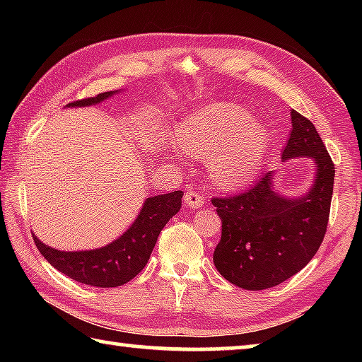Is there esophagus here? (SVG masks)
I'll use <instances>...</instances> for the list:
<instances>
[{"mask_svg": "<svg viewBox=\"0 0 362 362\" xmlns=\"http://www.w3.org/2000/svg\"><path fill=\"white\" fill-rule=\"evenodd\" d=\"M183 201H185V204L188 207H192V209H198V207L204 206L203 196L196 192H192V189H188V192L185 193V196H183Z\"/></svg>", "mask_w": 362, "mask_h": 362, "instance_id": "1", "label": "esophagus"}]
</instances>
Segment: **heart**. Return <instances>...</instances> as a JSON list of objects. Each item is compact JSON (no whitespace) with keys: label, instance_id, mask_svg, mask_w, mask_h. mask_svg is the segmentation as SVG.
Segmentation results:
<instances>
[{"label":"heart","instance_id":"obj_1","mask_svg":"<svg viewBox=\"0 0 362 362\" xmlns=\"http://www.w3.org/2000/svg\"><path fill=\"white\" fill-rule=\"evenodd\" d=\"M183 150L209 159L216 185L241 188L254 179L265 156L268 132L249 115L230 103H216L182 121L175 132Z\"/></svg>","mask_w":362,"mask_h":362}]
</instances>
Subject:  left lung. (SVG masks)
I'll return each instance as SVG.
<instances>
[{
  "label": "left lung",
  "mask_w": 362,
  "mask_h": 362,
  "mask_svg": "<svg viewBox=\"0 0 362 362\" xmlns=\"http://www.w3.org/2000/svg\"><path fill=\"white\" fill-rule=\"evenodd\" d=\"M291 119V136L281 158L313 159L316 175L308 192L300 198L279 194L269 170L247 192L212 198L222 218L214 265L241 289L263 291L284 283L313 259L326 235L334 163L313 122L296 110Z\"/></svg>",
  "instance_id": "left-lung-1"
}]
</instances>
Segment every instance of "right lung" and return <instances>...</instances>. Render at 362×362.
Returning a JSON list of instances; mask_svg holds the SVG:
<instances>
[{
	"label": "right lung",
	"instance_id": "add662e5",
	"mask_svg": "<svg viewBox=\"0 0 362 362\" xmlns=\"http://www.w3.org/2000/svg\"><path fill=\"white\" fill-rule=\"evenodd\" d=\"M113 94H116V90L102 93L90 99L76 100L66 107L95 105ZM182 196L183 193L179 189V192L146 198L142 211L129 228L122 233L118 240L100 249L65 252V250L46 246L35 235L33 240L42 257L54 268L78 283L95 287L122 286L136 278L146 265L159 233L180 211Z\"/></svg>",
	"mask_w": 362,
	"mask_h": 362
}]
</instances>
